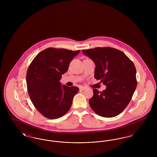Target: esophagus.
Listing matches in <instances>:
<instances>
[{
  "instance_id": "obj_1",
  "label": "esophagus",
  "mask_w": 157,
  "mask_h": 157,
  "mask_svg": "<svg viewBox=\"0 0 157 157\" xmlns=\"http://www.w3.org/2000/svg\"><path fill=\"white\" fill-rule=\"evenodd\" d=\"M86 89V88L85 87V86H81V87L79 88V90H85Z\"/></svg>"
}]
</instances>
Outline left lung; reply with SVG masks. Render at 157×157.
I'll list each match as a JSON object with an SVG mask.
<instances>
[{"label": "left lung", "mask_w": 157, "mask_h": 157, "mask_svg": "<svg viewBox=\"0 0 157 157\" xmlns=\"http://www.w3.org/2000/svg\"><path fill=\"white\" fill-rule=\"evenodd\" d=\"M82 53L96 65L94 77L106 86L101 92L93 90L90 106L101 117L117 116L125 109L136 88L134 63L124 53L110 47L82 50Z\"/></svg>", "instance_id": "left-lung-1"}]
</instances>
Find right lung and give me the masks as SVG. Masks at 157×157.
<instances>
[{
	"label": "right lung",
	"mask_w": 157,
	"mask_h": 157,
	"mask_svg": "<svg viewBox=\"0 0 157 157\" xmlns=\"http://www.w3.org/2000/svg\"><path fill=\"white\" fill-rule=\"evenodd\" d=\"M79 52L47 48L37 54L28 67L26 84L29 95L36 109L46 118H58L70 109L79 88L62 85L60 80Z\"/></svg>",
	"instance_id": "1"
}]
</instances>
